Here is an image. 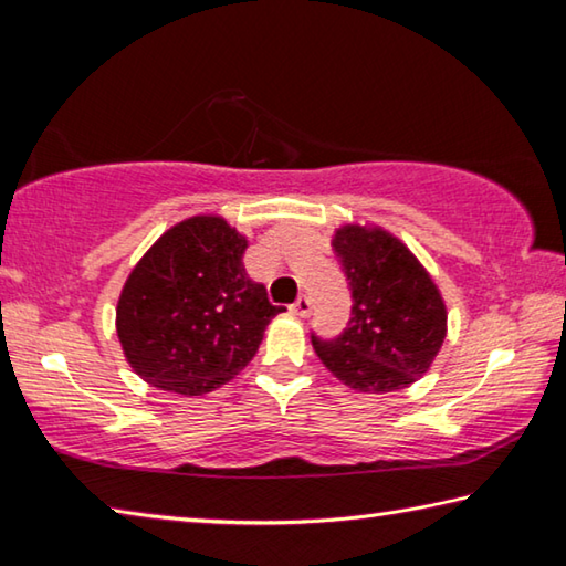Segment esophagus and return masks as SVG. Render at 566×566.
<instances>
[{
	"label": "esophagus",
	"instance_id": "obj_1",
	"mask_svg": "<svg viewBox=\"0 0 566 566\" xmlns=\"http://www.w3.org/2000/svg\"><path fill=\"white\" fill-rule=\"evenodd\" d=\"M292 312L296 314V317H310V314H312V300H310V296L302 294L300 300L292 304Z\"/></svg>",
	"mask_w": 566,
	"mask_h": 566
}]
</instances>
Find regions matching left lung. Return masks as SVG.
<instances>
[{"mask_svg": "<svg viewBox=\"0 0 566 566\" xmlns=\"http://www.w3.org/2000/svg\"><path fill=\"white\" fill-rule=\"evenodd\" d=\"M334 254L352 290V317L342 334L312 344L344 385L385 395L417 381L447 337V310L432 276L385 229L347 224L334 234Z\"/></svg>", "mask_w": 566, "mask_h": 566, "instance_id": "left-lung-1", "label": "left lung"}]
</instances>
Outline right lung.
<instances>
[{
  "label": "right lung",
  "mask_w": 566,
  "mask_h": 566,
  "mask_svg": "<svg viewBox=\"0 0 566 566\" xmlns=\"http://www.w3.org/2000/svg\"><path fill=\"white\" fill-rule=\"evenodd\" d=\"M247 239L222 217H191L134 266L117 304V334L137 375L197 397L227 385L284 312L244 270Z\"/></svg>",
  "instance_id": "obj_1"
}]
</instances>
